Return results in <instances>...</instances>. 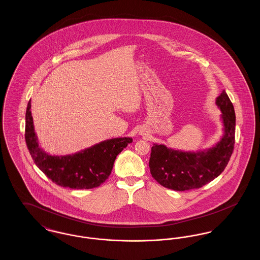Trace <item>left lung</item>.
<instances>
[{
  "mask_svg": "<svg viewBox=\"0 0 260 260\" xmlns=\"http://www.w3.org/2000/svg\"><path fill=\"white\" fill-rule=\"evenodd\" d=\"M222 112L224 135L212 148L183 152L154 144L149 160L150 173L161 186L174 191L198 189L217 177L226 168L234 150L236 116L225 90L216 99Z\"/></svg>",
  "mask_w": 260,
  "mask_h": 260,
  "instance_id": "left-lung-1",
  "label": "left lung"
}]
</instances>
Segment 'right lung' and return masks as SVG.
Returning <instances> with one entry per match:
<instances>
[{
    "mask_svg": "<svg viewBox=\"0 0 260 260\" xmlns=\"http://www.w3.org/2000/svg\"><path fill=\"white\" fill-rule=\"evenodd\" d=\"M28 102L25 116V140L38 168L52 182L71 189H91L102 184L110 175L118 154L133 142L131 137L104 140L89 148L66 156H51L40 148Z\"/></svg>",
    "mask_w": 260,
    "mask_h": 260,
    "instance_id": "obj_1",
    "label": "right lung"
}]
</instances>
